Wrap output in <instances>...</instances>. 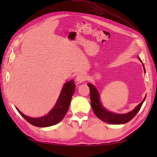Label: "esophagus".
I'll list each match as a JSON object with an SVG mask.
<instances>
[{
	"mask_svg": "<svg viewBox=\"0 0 157 157\" xmlns=\"http://www.w3.org/2000/svg\"><path fill=\"white\" fill-rule=\"evenodd\" d=\"M86 79V75L84 74H82V73H80V74H79L76 77V82L78 83H82L83 82H84Z\"/></svg>",
	"mask_w": 157,
	"mask_h": 157,
	"instance_id": "1",
	"label": "esophagus"
}]
</instances>
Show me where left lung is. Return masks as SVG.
<instances>
[{"mask_svg": "<svg viewBox=\"0 0 157 157\" xmlns=\"http://www.w3.org/2000/svg\"><path fill=\"white\" fill-rule=\"evenodd\" d=\"M139 59L140 61H142L139 58ZM88 86L90 88V101L92 108L95 115L102 121L110 123V124H123V123H128L129 121H131L140 111L146 98L145 96L144 100L133 111L129 112L128 113H126V114H117V113L107 111L104 107H102L101 103L100 102V96L97 90H96L94 86L90 84V83H88Z\"/></svg>", "mask_w": 157, "mask_h": 157, "instance_id": "left-lung-1", "label": "left lung"}]
</instances>
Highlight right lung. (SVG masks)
I'll return each mask as SVG.
<instances>
[{"label": "right lung", "instance_id": "1", "mask_svg": "<svg viewBox=\"0 0 157 157\" xmlns=\"http://www.w3.org/2000/svg\"><path fill=\"white\" fill-rule=\"evenodd\" d=\"M75 85L74 84V80L73 79L66 82V84H65L64 86H63L61 94H60L59 98L57 102H56V104L55 105L54 109H52L48 115L42 117H29L23 115L17 109H16L19 113V114L26 121L33 125L40 127V128H45V127L54 125L61 121L65 116L69 109L72 96L75 92Z\"/></svg>", "mask_w": 157, "mask_h": 157}]
</instances>
